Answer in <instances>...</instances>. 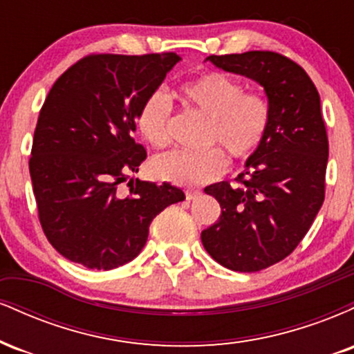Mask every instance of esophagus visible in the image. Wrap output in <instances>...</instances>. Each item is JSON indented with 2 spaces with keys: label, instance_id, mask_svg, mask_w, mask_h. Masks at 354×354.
Returning a JSON list of instances; mask_svg holds the SVG:
<instances>
[{
  "label": "esophagus",
  "instance_id": "esophagus-1",
  "mask_svg": "<svg viewBox=\"0 0 354 354\" xmlns=\"http://www.w3.org/2000/svg\"><path fill=\"white\" fill-rule=\"evenodd\" d=\"M201 196V191L200 189H188L186 191V200H196V198Z\"/></svg>",
  "mask_w": 354,
  "mask_h": 354
}]
</instances>
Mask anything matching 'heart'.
Returning a JSON list of instances; mask_svg holds the SVG:
<instances>
[{
  "label": "heart",
  "instance_id": "heart-1",
  "mask_svg": "<svg viewBox=\"0 0 354 354\" xmlns=\"http://www.w3.org/2000/svg\"><path fill=\"white\" fill-rule=\"evenodd\" d=\"M178 93L186 104L208 116L206 143L221 145L233 160H251L266 141L273 118L270 101L261 93L246 91L241 81L221 71H205L183 83ZM136 126L153 146L169 143L171 103L165 93L146 96L138 108ZM221 149L213 146L201 153L171 149L154 158L151 171L178 186L205 185L226 171L228 160Z\"/></svg>",
  "mask_w": 354,
  "mask_h": 354
}]
</instances>
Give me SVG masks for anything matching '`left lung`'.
Listing matches in <instances>:
<instances>
[{
  "instance_id": "left-lung-1",
  "label": "left lung",
  "mask_w": 354,
  "mask_h": 354,
  "mask_svg": "<svg viewBox=\"0 0 354 354\" xmlns=\"http://www.w3.org/2000/svg\"><path fill=\"white\" fill-rule=\"evenodd\" d=\"M221 70L258 81L271 104L270 133L236 178L205 188L221 216L201 233L211 258L254 273L276 265L301 243L324 201L328 135L318 89L293 59L274 51L211 55Z\"/></svg>"
}]
</instances>
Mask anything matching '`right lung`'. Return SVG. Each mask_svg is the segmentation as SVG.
I'll return each mask as SVG.
<instances>
[{"instance_id": "obj_1", "label": "right lung", "mask_w": 354, "mask_h": 354, "mask_svg": "<svg viewBox=\"0 0 354 354\" xmlns=\"http://www.w3.org/2000/svg\"><path fill=\"white\" fill-rule=\"evenodd\" d=\"M178 61L176 53L88 55L48 93L30 174L43 233L70 261L104 271L131 261L153 218L185 200L169 183L129 180L146 160L133 138L138 108Z\"/></svg>"}]
</instances>
